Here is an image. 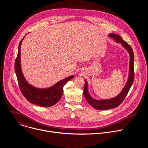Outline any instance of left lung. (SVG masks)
<instances>
[{"label": "left lung", "mask_w": 148, "mask_h": 148, "mask_svg": "<svg viewBox=\"0 0 148 148\" xmlns=\"http://www.w3.org/2000/svg\"><path fill=\"white\" fill-rule=\"evenodd\" d=\"M110 37L114 39V40L118 43H121L122 46L128 51L130 54V71H129V77L124 88L120 92V94L115 98L109 99H102V100H96L94 99L89 94L88 91V83L86 79H85V86L84 88V95L87 101L91 106L98 110H105L116 108L122 102L126 96L127 95L134 79V54L132 49L126 41H125L123 38L119 35L111 33L108 35Z\"/></svg>", "instance_id": "left-lung-1"}]
</instances>
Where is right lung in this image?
Listing matches in <instances>:
<instances>
[{
  "label": "right lung",
  "instance_id": "right-lung-1",
  "mask_svg": "<svg viewBox=\"0 0 148 148\" xmlns=\"http://www.w3.org/2000/svg\"><path fill=\"white\" fill-rule=\"evenodd\" d=\"M24 38L19 43L18 53L14 63V70L20 90L30 102L40 107H51L60 99L63 92V87L67 81L73 78L74 76L71 75L63 79L47 88L41 89L31 86L23 76L20 66V49Z\"/></svg>",
  "mask_w": 148,
  "mask_h": 148
}]
</instances>
